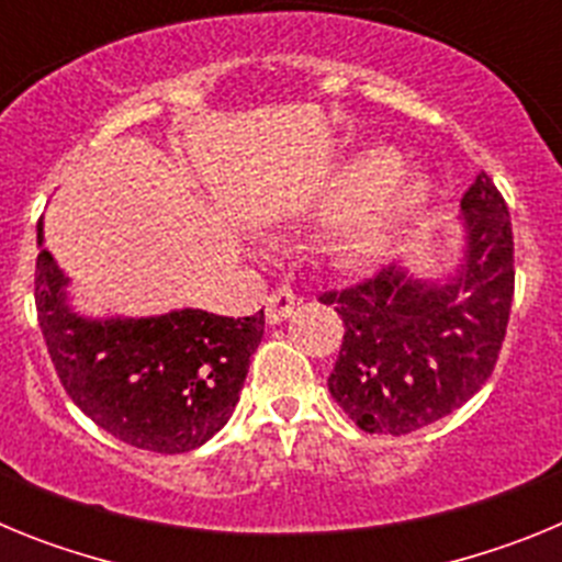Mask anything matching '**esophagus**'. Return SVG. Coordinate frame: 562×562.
<instances>
[{
    "label": "esophagus",
    "mask_w": 562,
    "mask_h": 562,
    "mask_svg": "<svg viewBox=\"0 0 562 562\" xmlns=\"http://www.w3.org/2000/svg\"><path fill=\"white\" fill-rule=\"evenodd\" d=\"M297 297L292 295L290 290H276L270 297H267L265 304V312H267V324H284L286 317L292 315V310H295Z\"/></svg>",
    "instance_id": "esophagus-1"
}]
</instances>
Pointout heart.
Wrapping results in <instances>:
<instances>
[{"label": "heart", "mask_w": 562, "mask_h": 562, "mask_svg": "<svg viewBox=\"0 0 562 562\" xmlns=\"http://www.w3.org/2000/svg\"><path fill=\"white\" fill-rule=\"evenodd\" d=\"M436 186L425 171H402V154L371 146L351 154L329 173L315 193L317 220H349V241L357 250H376L408 231L428 213Z\"/></svg>", "instance_id": "obj_1"}]
</instances>
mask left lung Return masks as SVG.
<instances>
[{
    "label": "left lung",
    "instance_id": "8db88e82",
    "mask_svg": "<svg viewBox=\"0 0 562 562\" xmlns=\"http://www.w3.org/2000/svg\"><path fill=\"white\" fill-rule=\"evenodd\" d=\"M456 267L425 278L391 265L342 292L331 400L366 434L402 436L453 414L493 374L515 292L513 222L504 196L479 173L461 200Z\"/></svg>",
    "mask_w": 562,
    "mask_h": 562
}]
</instances>
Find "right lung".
Masks as SVG:
<instances>
[{
    "mask_svg": "<svg viewBox=\"0 0 562 562\" xmlns=\"http://www.w3.org/2000/svg\"><path fill=\"white\" fill-rule=\"evenodd\" d=\"M36 310L64 391L98 428L151 453H188L220 434L265 335V310L83 315L38 222Z\"/></svg>",
    "mask_w": 562,
    "mask_h": 562,
    "instance_id": "obj_1",
    "label": "right lung"
}]
</instances>
